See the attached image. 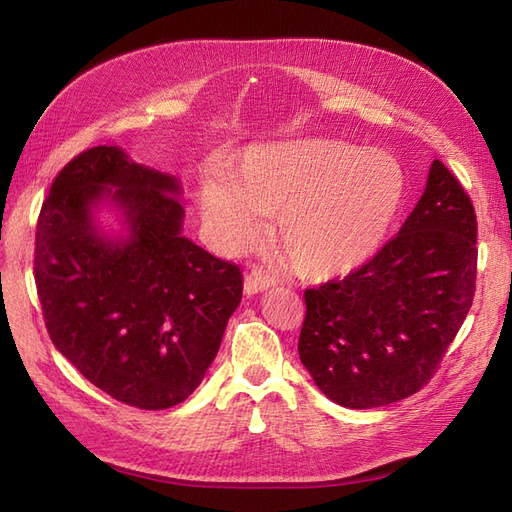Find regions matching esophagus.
<instances>
[{"label": "esophagus", "mask_w": 512, "mask_h": 512, "mask_svg": "<svg viewBox=\"0 0 512 512\" xmlns=\"http://www.w3.org/2000/svg\"><path fill=\"white\" fill-rule=\"evenodd\" d=\"M271 286H275L273 275H269L262 267H256L245 275V294H256V292H262Z\"/></svg>", "instance_id": "1"}]
</instances>
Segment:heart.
Instances as JSON below:
<instances>
[{
    "label": "heart",
    "instance_id": "b5f03b06",
    "mask_svg": "<svg viewBox=\"0 0 512 512\" xmlns=\"http://www.w3.org/2000/svg\"><path fill=\"white\" fill-rule=\"evenodd\" d=\"M200 209L213 239L241 252L277 213L275 235L292 269L309 280L344 277L374 258L406 200V173L389 151L333 138L256 145L232 168L200 179Z\"/></svg>",
    "mask_w": 512,
    "mask_h": 512
}]
</instances>
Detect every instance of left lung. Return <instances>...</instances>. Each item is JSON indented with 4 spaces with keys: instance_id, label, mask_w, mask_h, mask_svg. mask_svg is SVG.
<instances>
[{
    "instance_id": "1",
    "label": "left lung",
    "mask_w": 512,
    "mask_h": 512,
    "mask_svg": "<svg viewBox=\"0 0 512 512\" xmlns=\"http://www.w3.org/2000/svg\"><path fill=\"white\" fill-rule=\"evenodd\" d=\"M476 213L440 160L397 237L342 280L305 290L301 363L339 406L367 410L436 374L476 290Z\"/></svg>"
}]
</instances>
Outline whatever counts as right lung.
I'll return each instance as SVG.
<instances>
[{"mask_svg": "<svg viewBox=\"0 0 512 512\" xmlns=\"http://www.w3.org/2000/svg\"><path fill=\"white\" fill-rule=\"evenodd\" d=\"M177 194L175 177L117 147H91L59 170L36 224L34 277L55 348L141 410L194 393L243 294L235 262L181 237ZM104 195L127 213L128 242L97 232L90 211Z\"/></svg>", "mask_w": 512, "mask_h": 512, "instance_id": "obj_1", "label": "right lung"}]
</instances>
